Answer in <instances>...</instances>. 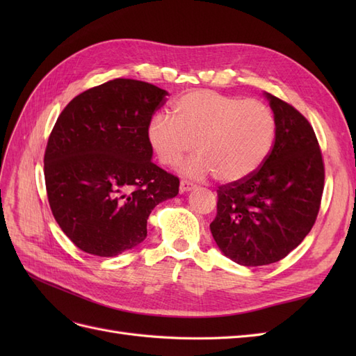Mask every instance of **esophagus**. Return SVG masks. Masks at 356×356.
<instances>
[{
	"label": "esophagus",
	"mask_w": 356,
	"mask_h": 356,
	"mask_svg": "<svg viewBox=\"0 0 356 356\" xmlns=\"http://www.w3.org/2000/svg\"><path fill=\"white\" fill-rule=\"evenodd\" d=\"M195 187H196V186H195V182L187 181V179H182V181L179 182V191H181V193L190 191V190H193Z\"/></svg>",
	"instance_id": "obj_1"
}]
</instances>
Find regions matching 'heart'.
<instances>
[{
	"label": "heart",
	"instance_id": "obj_1",
	"mask_svg": "<svg viewBox=\"0 0 356 356\" xmlns=\"http://www.w3.org/2000/svg\"><path fill=\"white\" fill-rule=\"evenodd\" d=\"M275 136V115L266 104L212 90L182 95L170 117L156 115L148 126V141L161 163L175 166L196 147L199 154L182 172L193 178L213 174L221 182L252 175L270 154Z\"/></svg>",
	"mask_w": 356,
	"mask_h": 356
}]
</instances>
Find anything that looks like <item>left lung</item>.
Returning <instances> with one entry per match:
<instances>
[{
    "label": "left lung",
    "instance_id": "1",
    "mask_svg": "<svg viewBox=\"0 0 356 356\" xmlns=\"http://www.w3.org/2000/svg\"><path fill=\"white\" fill-rule=\"evenodd\" d=\"M276 122L270 154L252 175L218 187L211 233L234 263L257 267L285 258L316 221L324 161L314 127L293 105L264 93Z\"/></svg>",
    "mask_w": 356,
    "mask_h": 356
}]
</instances>
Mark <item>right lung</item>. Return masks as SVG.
I'll list each match as a JSON object with an SVG mask.
<instances>
[{
	"instance_id": "1",
	"label": "right lung",
	"mask_w": 356,
	"mask_h": 356,
	"mask_svg": "<svg viewBox=\"0 0 356 356\" xmlns=\"http://www.w3.org/2000/svg\"><path fill=\"white\" fill-rule=\"evenodd\" d=\"M166 90L115 79L63 108L44 154L47 199L81 251L115 257L147 238L148 215L175 197L179 179L152 161L148 126Z\"/></svg>"
}]
</instances>
